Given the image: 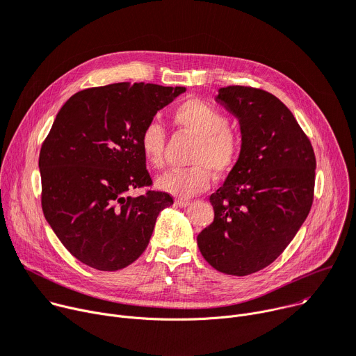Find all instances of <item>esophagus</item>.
<instances>
[{
    "mask_svg": "<svg viewBox=\"0 0 356 356\" xmlns=\"http://www.w3.org/2000/svg\"><path fill=\"white\" fill-rule=\"evenodd\" d=\"M175 204L179 206V207H188V206H191V202H188V200H176Z\"/></svg>",
    "mask_w": 356,
    "mask_h": 356,
    "instance_id": "esophagus-1",
    "label": "esophagus"
}]
</instances>
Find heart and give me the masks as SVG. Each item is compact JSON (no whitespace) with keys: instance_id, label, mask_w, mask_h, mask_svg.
<instances>
[{"instance_id":"heart-1","label":"heart","mask_w":356,"mask_h":356,"mask_svg":"<svg viewBox=\"0 0 356 356\" xmlns=\"http://www.w3.org/2000/svg\"><path fill=\"white\" fill-rule=\"evenodd\" d=\"M173 123L197 138L191 156L195 164L187 169H175L161 175L157 186L179 199H188L206 192L211 183V172L222 177L238 165L243 141L232 129L229 117L202 99H187L172 111ZM165 133L157 122L147 123L140 133L138 146L143 159L153 169L164 164Z\"/></svg>"}]
</instances>
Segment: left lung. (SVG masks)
I'll return each instance as SVG.
<instances>
[{"mask_svg": "<svg viewBox=\"0 0 356 356\" xmlns=\"http://www.w3.org/2000/svg\"><path fill=\"white\" fill-rule=\"evenodd\" d=\"M216 100L238 115L243 152L210 196L215 220L197 245L216 270L246 276L275 262L309 215L316 159L309 137L273 94L229 86Z\"/></svg>", "mask_w": 356, "mask_h": 356, "instance_id": "left-lung-1", "label": "left lung"}]
</instances>
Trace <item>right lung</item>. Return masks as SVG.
I'll return each instance as SVG.
<instances>
[{
	"label": "right lung",
	"instance_id": "obj_1",
	"mask_svg": "<svg viewBox=\"0 0 356 356\" xmlns=\"http://www.w3.org/2000/svg\"><path fill=\"white\" fill-rule=\"evenodd\" d=\"M184 87L115 83L71 96L40 150L42 213L64 248L97 270L131 265L173 197L152 191L138 138ZM147 186L133 198L128 192Z\"/></svg>",
	"mask_w": 356,
	"mask_h": 356
}]
</instances>
